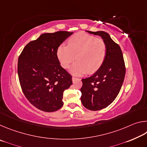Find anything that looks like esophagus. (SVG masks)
Masks as SVG:
<instances>
[{
    "instance_id": "esophagus-1",
    "label": "esophagus",
    "mask_w": 147,
    "mask_h": 147,
    "mask_svg": "<svg viewBox=\"0 0 147 147\" xmlns=\"http://www.w3.org/2000/svg\"><path fill=\"white\" fill-rule=\"evenodd\" d=\"M76 80H80V78H76V77H74V76H73V77H72V80H73V82H74V81H76Z\"/></svg>"
}]
</instances>
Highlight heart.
Returning <instances> with one entry per match:
<instances>
[{
  "label": "heart",
  "instance_id": "b5f03b06",
  "mask_svg": "<svg viewBox=\"0 0 147 147\" xmlns=\"http://www.w3.org/2000/svg\"><path fill=\"white\" fill-rule=\"evenodd\" d=\"M57 57L63 68H67L76 59L70 71L76 75L88 71L93 73L100 67L106 56V45L103 39L84 32H78L68 40V45H61L57 49Z\"/></svg>",
  "mask_w": 147,
  "mask_h": 147
}]
</instances>
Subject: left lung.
I'll list each match as a JSON object with an SVG mask.
<instances>
[{
    "label": "left lung",
    "instance_id": "left-lung-1",
    "mask_svg": "<svg viewBox=\"0 0 147 147\" xmlns=\"http://www.w3.org/2000/svg\"><path fill=\"white\" fill-rule=\"evenodd\" d=\"M87 32L100 36L106 45V56L100 67L93 75L82 80V103L89 110L97 111L108 107L118 95L126 67L120 47L107 32Z\"/></svg>",
    "mask_w": 147,
    "mask_h": 147
}]
</instances>
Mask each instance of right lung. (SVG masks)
<instances>
[{
    "label": "right lung",
    "mask_w": 147,
    "mask_h": 147,
    "mask_svg": "<svg viewBox=\"0 0 147 147\" xmlns=\"http://www.w3.org/2000/svg\"><path fill=\"white\" fill-rule=\"evenodd\" d=\"M73 33L41 34L27 44L19 57L17 73L22 91L30 102L41 111L60 109L63 91L73 84L71 75L60 65L56 54L58 47Z\"/></svg>",
    "instance_id": "obj_1"
}]
</instances>
